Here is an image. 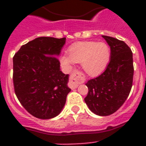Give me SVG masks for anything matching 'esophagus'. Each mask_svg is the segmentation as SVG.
<instances>
[{
	"label": "esophagus",
	"instance_id": "obj_1",
	"mask_svg": "<svg viewBox=\"0 0 146 146\" xmlns=\"http://www.w3.org/2000/svg\"><path fill=\"white\" fill-rule=\"evenodd\" d=\"M86 81L84 74L79 70H74L71 73L70 78V86L72 89L77 88L78 86Z\"/></svg>",
	"mask_w": 146,
	"mask_h": 146
}]
</instances>
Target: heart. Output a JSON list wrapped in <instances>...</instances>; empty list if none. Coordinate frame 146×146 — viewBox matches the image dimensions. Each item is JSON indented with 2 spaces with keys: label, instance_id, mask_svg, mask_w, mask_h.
<instances>
[{
  "label": "heart",
  "instance_id": "obj_1",
  "mask_svg": "<svg viewBox=\"0 0 146 146\" xmlns=\"http://www.w3.org/2000/svg\"><path fill=\"white\" fill-rule=\"evenodd\" d=\"M68 54L60 58L62 64L66 68L70 69L73 62L82 64L86 73L96 76L108 66L111 58V49L104 42H78L69 48Z\"/></svg>",
  "mask_w": 146,
  "mask_h": 146
}]
</instances>
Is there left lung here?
<instances>
[{"instance_id": "obj_1", "label": "left lung", "mask_w": 146, "mask_h": 146, "mask_svg": "<svg viewBox=\"0 0 146 146\" xmlns=\"http://www.w3.org/2000/svg\"><path fill=\"white\" fill-rule=\"evenodd\" d=\"M111 48V60L106 70L89 80L85 102L94 113L108 116L122 106L131 91L133 80V52L124 42L102 35Z\"/></svg>"}]
</instances>
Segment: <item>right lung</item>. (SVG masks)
I'll return each instance as SVG.
<instances>
[{"label": "right lung", "instance_id": "right-lung-1", "mask_svg": "<svg viewBox=\"0 0 146 146\" xmlns=\"http://www.w3.org/2000/svg\"><path fill=\"white\" fill-rule=\"evenodd\" d=\"M66 38L38 37L22 45L13 57L14 92L23 108L35 117L57 116L71 89L68 74L60 70V54Z\"/></svg>", "mask_w": 146, "mask_h": 146}]
</instances>
